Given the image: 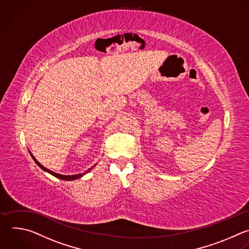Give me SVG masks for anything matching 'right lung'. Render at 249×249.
I'll return each mask as SVG.
<instances>
[{
  "instance_id": "right-lung-1",
  "label": "right lung",
  "mask_w": 249,
  "mask_h": 249,
  "mask_svg": "<svg viewBox=\"0 0 249 249\" xmlns=\"http://www.w3.org/2000/svg\"><path fill=\"white\" fill-rule=\"evenodd\" d=\"M29 153H30V156L32 157V159L34 160V162L43 170V171H45V172H47V173H49V174H51L52 176H54V177H56V178H60V179H63V180H74V179H77V178H82L84 175H86L87 173H89L94 167H95V165L93 166V167H91V168H89L87 171H85V172H83V173H81V174H77V175H71V176H66V175H61V174H58V173H55V172H52L51 170H49V169H47V168H45L43 165H41L36 159H35V157L32 155V153L29 151ZM97 165V164H96Z\"/></svg>"
}]
</instances>
